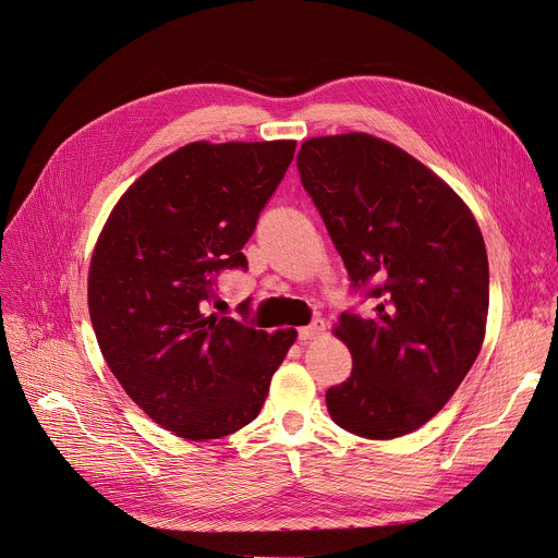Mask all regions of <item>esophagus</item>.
<instances>
[{"instance_id":"esophagus-1","label":"esophagus","mask_w":558,"mask_h":558,"mask_svg":"<svg viewBox=\"0 0 558 558\" xmlns=\"http://www.w3.org/2000/svg\"><path fill=\"white\" fill-rule=\"evenodd\" d=\"M323 333H325V323H323L320 318H316L310 327H300V329H298V338H300L302 342L314 340V338H320Z\"/></svg>"}]
</instances>
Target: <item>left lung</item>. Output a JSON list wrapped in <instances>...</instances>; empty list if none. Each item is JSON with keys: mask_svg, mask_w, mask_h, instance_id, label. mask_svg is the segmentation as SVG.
<instances>
[{"mask_svg": "<svg viewBox=\"0 0 558 558\" xmlns=\"http://www.w3.org/2000/svg\"><path fill=\"white\" fill-rule=\"evenodd\" d=\"M351 282L376 280V316L342 314L351 376L327 389L342 429L391 440L432 421L485 338L489 265L470 207L400 146L369 133L302 142L295 158Z\"/></svg>", "mask_w": 558, "mask_h": 558, "instance_id": "left-lung-1", "label": "left lung"}]
</instances>
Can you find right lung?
Listing matches in <instances>:
<instances>
[{"mask_svg":"<svg viewBox=\"0 0 558 558\" xmlns=\"http://www.w3.org/2000/svg\"><path fill=\"white\" fill-rule=\"evenodd\" d=\"M293 140L191 142L118 199L88 267L99 351L137 408L186 440H214L263 410L295 329L207 314L214 274L242 246L291 165Z\"/></svg>","mask_w":558,"mask_h":558,"instance_id":"1","label":"right lung"}]
</instances>
